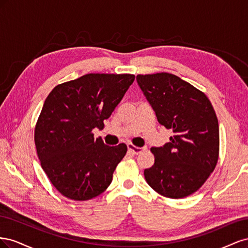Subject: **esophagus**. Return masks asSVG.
Listing matches in <instances>:
<instances>
[{
    "instance_id": "obj_1",
    "label": "esophagus",
    "mask_w": 248,
    "mask_h": 248,
    "mask_svg": "<svg viewBox=\"0 0 248 248\" xmlns=\"http://www.w3.org/2000/svg\"><path fill=\"white\" fill-rule=\"evenodd\" d=\"M127 148H128L129 151L131 153H133V154H139V153H140L142 151V150H144L142 148L134 146L133 144H128V145H127Z\"/></svg>"
}]
</instances>
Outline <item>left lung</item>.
Here are the masks:
<instances>
[{"label": "left lung", "instance_id": "obj_1", "mask_svg": "<svg viewBox=\"0 0 248 248\" xmlns=\"http://www.w3.org/2000/svg\"><path fill=\"white\" fill-rule=\"evenodd\" d=\"M137 80L158 122L174 136L151 148L155 160L145 170L147 183L161 196L182 199L199 190L219 156V127L204 92L175 74H139Z\"/></svg>", "mask_w": 248, "mask_h": 248}]
</instances>
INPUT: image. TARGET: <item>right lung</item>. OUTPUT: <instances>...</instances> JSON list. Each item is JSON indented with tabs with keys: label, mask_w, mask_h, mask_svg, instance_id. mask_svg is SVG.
<instances>
[{
	"label": "right lung",
	"mask_w": 248,
	"mask_h": 248,
	"mask_svg": "<svg viewBox=\"0 0 248 248\" xmlns=\"http://www.w3.org/2000/svg\"><path fill=\"white\" fill-rule=\"evenodd\" d=\"M134 78L89 73L56 86L46 97L35 126V146L50 183L65 198L91 200L111 183L127 146L104 145L92 131L103 128Z\"/></svg>",
	"instance_id": "add662e5"
}]
</instances>
